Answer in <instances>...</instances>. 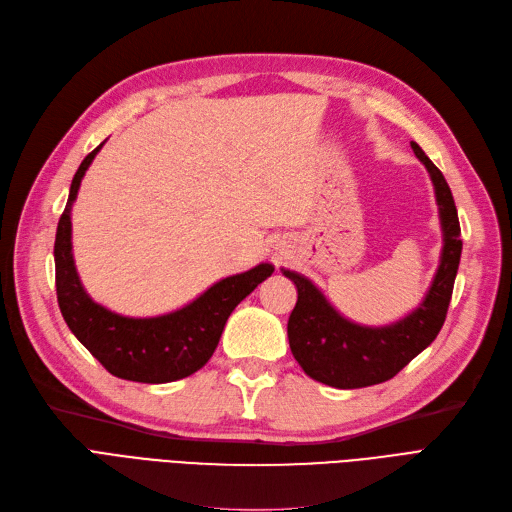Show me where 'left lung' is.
I'll return each mask as SVG.
<instances>
[{
	"mask_svg": "<svg viewBox=\"0 0 512 512\" xmlns=\"http://www.w3.org/2000/svg\"><path fill=\"white\" fill-rule=\"evenodd\" d=\"M412 149L431 174L443 231L439 269L416 311L391 325H359L344 319L313 281L296 271L281 269L298 290L288 321L292 355L306 376L327 386L363 388L391 380L437 338L443 327L462 254L458 210L441 170L416 142H412Z\"/></svg>",
	"mask_w": 512,
	"mask_h": 512,
	"instance_id": "obj_1",
	"label": "left lung"
}]
</instances>
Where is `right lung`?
Wrapping results in <instances>:
<instances>
[{
  "instance_id": "right-lung-1",
  "label": "right lung",
  "mask_w": 512,
  "mask_h": 512,
  "mask_svg": "<svg viewBox=\"0 0 512 512\" xmlns=\"http://www.w3.org/2000/svg\"><path fill=\"white\" fill-rule=\"evenodd\" d=\"M105 142L81 161L73 176L67 208L58 220L54 241L56 296L69 330L117 378L163 384L187 378L201 370L214 355L224 323L235 306L250 296L275 267H258L220 279L199 298L178 311L159 317H124L94 302L79 281L71 245V208L81 178Z\"/></svg>"
}]
</instances>
